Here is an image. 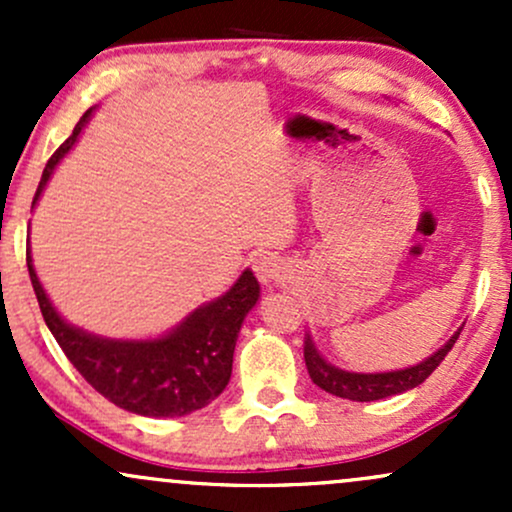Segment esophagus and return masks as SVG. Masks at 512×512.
<instances>
[{"label": "esophagus", "mask_w": 512, "mask_h": 512, "mask_svg": "<svg viewBox=\"0 0 512 512\" xmlns=\"http://www.w3.org/2000/svg\"><path fill=\"white\" fill-rule=\"evenodd\" d=\"M252 269H255L257 279H260L262 284H272V281L284 279V274H286V264L281 262L276 255L257 257L255 264H252Z\"/></svg>", "instance_id": "esophagus-1"}]
</instances>
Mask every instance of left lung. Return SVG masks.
Wrapping results in <instances>:
<instances>
[{"instance_id": "1", "label": "left lung", "mask_w": 512, "mask_h": 512, "mask_svg": "<svg viewBox=\"0 0 512 512\" xmlns=\"http://www.w3.org/2000/svg\"><path fill=\"white\" fill-rule=\"evenodd\" d=\"M460 332L452 334L450 342L445 344L443 349H438L431 358L421 361L419 366L392 370V373H346V370L334 368L332 363H327L325 358L317 354L310 334H305L303 339V356L310 378H313V383L317 387H322V390L330 392V395L354 399V402H373V399L399 395V392H407L411 387L424 383L428 375L443 363V358L448 356V351L452 349V344L457 342Z\"/></svg>"}]
</instances>
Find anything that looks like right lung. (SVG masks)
<instances>
[{"label": "right lung", "instance_id": "right-lung-1", "mask_svg": "<svg viewBox=\"0 0 512 512\" xmlns=\"http://www.w3.org/2000/svg\"><path fill=\"white\" fill-rule=\"evenodd\" d=\"M91 113L93 108L86 110L84 117L76 122L72 137L50 156L33 204L60 158L74 146ZM26 262L40 313L52 337L62 346L64 356L84 375L93 390L101 392L120 409L139 416H154V419H173L207 407L226 390L240 325L260 298V284L250 269L240 274L226 296L197 308L166 337L149 339V342H115L67 325L52 308L35 276L31 252L26 255Z\"/></svg>", "mask_w": 512, "mask_h": 512}]
</instances>
